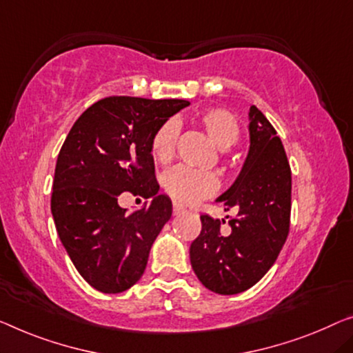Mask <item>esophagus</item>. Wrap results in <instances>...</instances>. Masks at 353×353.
<instances>
[{
    "label": "esophagus",
    "instance_id": "esophagus-1",
    "mask_svg": "<svg viewBox=\"0 0 353 353\" xmlns=\"http://www.w3.org/2000/svg\"><path fill=\"white\" fill-rule=\"evenodd\" d=\"M183 210H185V206H183V204H181V203H176V201L172 203V212H174V215L183 212Z\"/></svg>",
    "mask_w": 353,
    "mask_h": 353
}]
</instances>
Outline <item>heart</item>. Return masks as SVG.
I'll use <instances>...</instances> for the list:
<instances>
[{"mask_svg":"<svg viewBox=\"0 0 353 353\" xmlns=\"http://www.w3.org/2000/svg\"><path fill=\"white\" fill-rule=\"evenodd\" d=\"M198 120L219 149L227 150L238 143L239 125L228 110L220 108L208 109L199 114ZM177 134L179 123L176 120H168L155 131L150 141V152L157 161L168 163L174 157ZM161 185L176 201L190 204L214 194L219 190L220 182L214 172L177 166L163 174Z\"/></svg>","mask_w":353,"mask_h":353,"instance_id":"b5f03b06","label":"heart"}]
</instances>
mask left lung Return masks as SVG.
<instances>
[{"label":"left lung","mask_w":353,"mask_h":353,"mask_svg":"<svg viewBox=\"0 0 353 353\" xmlns=\"http://www.w3.org/2000/svg\"><path fill=\"white\" fill-rule=\"evenodd\" d=\"M250 147L238 179L217 198L236 217L201 215V233L190 245V261L210 292L236 294L254 287L274 265L288 230L292 171L282 141L261 110H249ZM228 219V217H227Z\"/></svg>","instance_id":"1"}]
</instances>
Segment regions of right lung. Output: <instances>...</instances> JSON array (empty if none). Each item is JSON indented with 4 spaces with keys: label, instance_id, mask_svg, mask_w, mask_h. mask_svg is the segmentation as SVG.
I'll return each mask as SVG.
<instances>
[{
    "label": "right lung",
    "instance_id": "add662e5",
    "mask_svg": "<svg viewBox=\"0 0 353 353\" xmlns=\"http://www.w3.org/2000/svg\"><path fill=\"white\" fill-rule=\"evenodd\" d=\"M185 99L109 97L72 125L57 159L50 209L60 241L85 281L103 293L128 290L144 274L150 247L171 219L172 203L159 194L152 136ZM152 197L126 214L118 194Z\"/></svg>",
    "mask_w": 353,
    "mask_h": 353
}]
</instances>
